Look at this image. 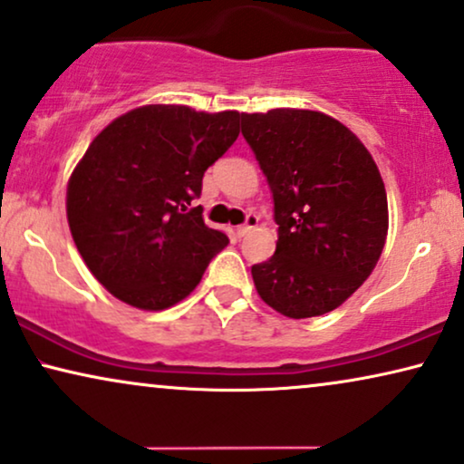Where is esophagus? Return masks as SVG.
<instances>
[{"label":"esophagus","instance_id":"1","mask_svg":"<svg viewBox=\"0 0 464 464\" xmlns=\"http://www.w3.org/2000/svg\"><path fill=\"white\" fill-rule=\"evenodd\" d=\"M256 224H257V218H256V215H254V213H249V215H246V218H245V224H243V226H238V230H237L238 238L246 237V234H249L251 230H254Z\"/></svg>","mask_w":464,"mask_h":464}]
</instances>
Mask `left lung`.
<instances>
[{"label":"left lung","instance_id":"obj_1","mask_svg":"<svg viewBox=\"0 0 464 464\" xmlns=\"http://www.w3.org/2000/svg\"><path fill=\"white\" fill-rule=\"evenodd\" d=\"M240 121L279 226L275 256L251 266L256 290L294 320L324 315L364 284L382 256V174L356 134L328 114L275 108Z\"/></svg>","mask_w":464,"mask_h":464}]
</instances>
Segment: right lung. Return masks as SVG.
<instances>
[{"mask_svg": "<svg viewBox=\"0 0 464 464\" xmlns=\"http://www.w3.org/2000/svg\"><path fill=\"white\" fill-rule=\"evenodd\" d=\"M237 111L142 106L89 144L68 185L72 238L112 296L168 309L230 243L204 224L202 177L238 138Z\"/></svg>", "mask_w": 464, "mask_h": 464, "instance_id": "1", "label": "right lung"}]
</instances>
